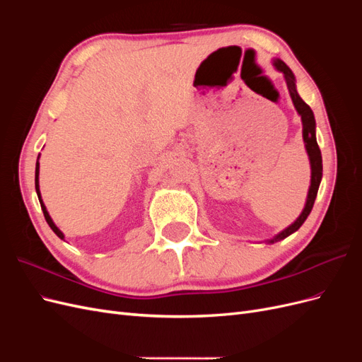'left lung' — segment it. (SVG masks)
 Listing matches in <instances>:
<instances>
[{
    "instance_id": "1",
    "label": "left lung",
    "mask_w": 362,
    "mask_h": 362,
    "mask_svg": "<svg viewBox=\"0 0 362 362\" xmlns=\"http://www.w3.org/2000/svg\"><path fill=\"white\" fill-rule=\"evenodd\" d=\"M273 66H275L276 71L284 74V78H286L288 92L291 96L293 105L296 108V112L300 116L302 120V137H303V144H305V149L306 154H308L310 158V166H311V184L308 189V194H306V202L302 213L299 214V217L296 221L288 225L286 229H282L281 233H278L273 238L266 240L267 245H273L276 242H281V240L287 238L288 235H291L293 233L298 231V229L303 225V222L306 221V217L310 216L313 205L315 201L317 192H319L320 187V181H322V175H323V164H322V152L319 145H317V139H315V119H314V113L310 108V105L306 104L302 98L298 93V89H296V78L294 74L291 72V69L284 63L281 59H273Z\"/></svg>"
}]
</instances>
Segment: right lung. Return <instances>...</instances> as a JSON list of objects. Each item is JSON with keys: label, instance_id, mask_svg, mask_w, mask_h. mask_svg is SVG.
Returning a JSON list of instances; mask_svg holds the SVG:
<instances>
[{"label": "right lung", "instance_id": "add662e5", "mask_svg": "<svg viewBox=\"0 0 362 362\" xmlns=\"http://www.w3.org/2000/svg\"><path fill=\"white\" fill-rule=\"evenodd\" d=\"M39 158H40V154H39V157H37V161H36V177H35V184H36V193H37V198H39V202H40V206H42L43 216H45V218H47V223L49 225V228L52 229V231L56 233V235H57L59 238L64 240V234H63V233L60 231V229L56 226V223L52 222V218H51V216H49V213H48V210H47V206H45V204H43V201H42V196H40V189H39Z\"/></svg>", "mask_w": 362, "mask_h": 362}]
</instances>
